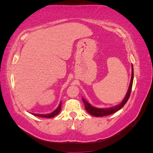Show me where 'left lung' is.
<instances>
[{
  "instance_id": "obj_1",
  "label": "left lung",
  "mask_w": 153,
  "mask_h": 153,
  "mask_svg": "<svg viewBox=\"0 0 153 153\" xmlns=\"http://www.w3.org/2000/svg\"><path fill=\"white\" fill-rule=\"evenodd\" d=\"M133 79H134V68H133V65L131 64V81L130 83H129V88L128 90V92L126 95L125 98H123V100H122L120 105H116L115 107H109V108H97L92 106L90 103L88 102L84 98H82L83 102L84 103V106H85V108L87 111V112H88L90 115H92L93 116H95V117H102V116H107V115H109L113 114L114 113L117 112V111L121 109L124 105H125L126 103L128 101L129 96H130V93L131 91V88H132V84H133Z\"/></svg>"
}]
</instances>
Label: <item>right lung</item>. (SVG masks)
I'll use <instances>...</instances> for the list:
<instances>
[{"instance_id":"right-lung-1","label":"right lung","mask_w":153,"mask_h":153,"mask_svg":"<svg viewBox=\"0 0 153 153\" xmlns=\"http://www.w3.org/2000/svg\"><path fill=\"white\" fill-rule=\"evenodd\" d=\"M61 102H60V104H59V107L56 108V109L53 111V112H52L51 113H49V114H35V113H33V115L35 116H37V117H46V118H52V117H54L55 116H56V115H58L59 113V112L61 111Z\"/></svg>"}]
</instances>
